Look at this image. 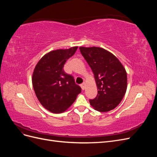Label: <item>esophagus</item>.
<instances>
[{
  "instance_id": "34e87169",
  "label": "esophagus",
  "mask_w": 157,
  "mask_h": 157,
  "mask_svg": "<svg viewBox=\"0 0 157 157\" xmlns=\"http://www.w3.org/2000/svg\"><path fill=\"white\" fill-rule=\"evenodd\" d=\"M80 87H81V88H82V90H84L85 89V87H86V84H85V83L84 82H83L82 84H80Z\"/></svg>"
}]
</instances>
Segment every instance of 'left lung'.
I'll list each match as a JSON object with an SVG mask.
<instances>
[{
  "label": "left lung",
  "instance_id": "8db88e82",
  "mask_svg": "<svg viewBox=\"0 0 157 157\" xmlns=\"http://www.w3.org/2000/svg\"><path fill=\"white\" fill-rule=\"evenodd\" d=\"M92 69L98 87L96 98L90 103L99 112H108L121 103L127 89V73L115 56L99 47L79 48Z\"/></svg>",
  "mask_w": 157,
  "mask_h": 157
}]
</instances>
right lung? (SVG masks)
<instances>
[{
    "label": "right lung",
    "instance_id": "obj_1",
    "mask_svg": "<svg viewBox=\"0 0 157 157\" xmlns=\"http://www.w3.org/2000/svg\"><path fill=\"white\" fill-rule=\"evenodd\" d=\"M78 46L59 49L45 54L35 66L32 83L37 99L47 110L61 113L72 105L81 92L73 76L65 73L64 64Z\"/></svg>",
    "mask_w": 157,
    "mask_h": 157
}]
</instances>
